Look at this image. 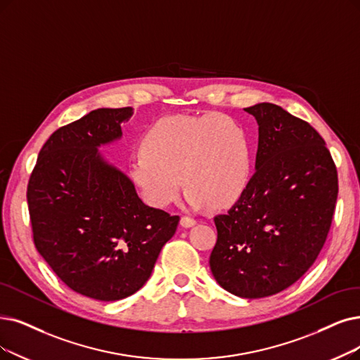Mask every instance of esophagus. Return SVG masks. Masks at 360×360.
Wrapping results in <instances>:
<instances>
[{
	"instance_id": "esophagus-1",
	"label": "esophagus",
	"mask_w": 360,
	"mask_h": 360,
	"mask_svg": "<svg viewBox=\"0 0 360 360\" xmlns=\"http://www.w3.org/2000/svg\"><path fill=\"white\" fill-rule=\"evenodd\" d=\"M180 223L183 227H192L196 223V220L192 217H188V215H183V217L180 219Z\"/></svg>"
}]
</instances>
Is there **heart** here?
Returning <instances> with one entry per match:
<instances>
[{
	"label": "heart",
	"mask_w": 360,
	"mask_h": 360,
	"mask_svg": "<svg viewBox=\"0 0 360 360\" xmlns=\"http://www.w3.org/2000/svg\"><path fill=\"white\" fill-rule=\"evenodd\" d=\"M141 145L128 161V174L153 208L164 210L174 202L181 180L188 186L186 200L193 208L210 202L227 207L248 184V134L227 115H171L149 128Z\"/></svg>",
	"instance_id": "obj_1"
}]
</instances>
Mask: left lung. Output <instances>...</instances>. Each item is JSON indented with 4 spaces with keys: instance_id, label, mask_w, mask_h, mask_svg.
<instances>
[{
    "instance_id": "1",
    "label": "left lung",
    "mask_w": 360,
    "mask_h": 360,
    "mask_svg": "<svg viewBox=\"0 0 360 360\" xmlns=\"http://www.w3.org/2000/svg\"><path fill=\"white\" fill-rule=\"evenodd\" d=\"M258 124L255 174L240 199L215 215L212 276L242 298L278 294L316 262L328 238L338 176L325 140L278 105L245 108Z\"/></svg>"
}]
</instances>
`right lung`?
Wrapping results in <instances>:
<instances>
[{
	"label": "right lung",
	"instance_id": "right-lung-1",
	"mask_svg": "<svg viewBox=\"0 0 360 360\" xmlns=\"http://www.w3.org/2000/svg\"><path fill=\"white\" fill-rule=\"evenodd\" d=\"M131 108L91 110L56 130L27 183L35 248L70 290L117 301L149 279L180 217L148 207L97 148L121 137Z\"/></svg>",
	"mask_w": 360,
	"mask_h": 360
}]
</instances>
